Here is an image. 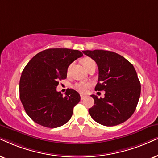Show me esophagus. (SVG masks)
<instances>
[{"label":"esophagus","mask_w":158,"mask_h":158,"mask_svg":"<svg viewBox=\"0 0 158 158\" xmlns=\"http://www.w3.org/2000/svg\"><path fill=\"white\" fill-rule=\"evenodd\" d=\"M80 96H81V100L85 99V97H86V96H85V95H80Z\"/></svg>","instance_id":"obj_1"}]
</instances>
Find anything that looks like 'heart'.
Listing matches in <instances>:
<instances>
[{"label":"heart","instance_id":"b5f03b06","mask_svg":"<svg viewBox=\"0 0 158 158\" xmlns=\"http://www.w3.org/2000/svg\"><path fill=\"white\" fill-rule=\"evenodd\" d=\"M81 63H82L83 66L85 68L86 70H87V69H88L91 65L95 64V61H94L93 59L89 58V57H85V58L82 59V60H81ZM90 86L91 85L89 83L79 82V83L75 84L74 86H73V87H74L77 91H79V93H85L87 91V89L90 87Z\"/></svg>","mask_w":158,"mask_h":158}]
</instances>
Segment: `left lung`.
<instances>
[{
    "instance_id": "left-lung-1",
    "label": "left lung",
    "mask_w": 158,
    "mask_h": 158,
    "mask_svg": "<svg viewBox=\"0 0 158 158\" xmlns=\"http://www.w3.org/2000/svg\"><path fill=\"white\" fill-rule=\"evenodd\" d=\"M98 68L95 91H105V97L92 95L95 103L89 109L91 117L105 126H114L128 119L137 106L141 84L136 71L128 60L111 51H82Z\"/></svg>"
}]
</instances>
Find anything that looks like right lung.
I'll return each mask as SVG.
<instances>
[{
    "mask_svg": "<svg viewBox=\"0 0 158 158\" xmlns=\"http://www.w3.org/2000/svg\"><path fill=\"white\" fill-rule=\"evenodd\" d=\"M82 55L76 49L55 48L40 52L28 62L19 81V98L32 120L50 128L69 121L80 95L68 89L63 96L56 88L59 80L66 79L71 63Z\"/></svg>",
    "mask_w": 158,
    "mask_h": 158,
    "instance_id": "1",
    "label": "right lung"
}]
</instances>
